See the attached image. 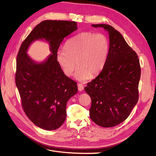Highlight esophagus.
Wrapping results in <instances>:
<instances>
[{"instance_id":"obj_1","label":"esophagus","mask_w":156,"mask_h":156,"mask_svg":"<svg viewBox=\"0 0 156 156\" xmlns=\"http://www.w3.org/2000/svg\"><path fill=\"white\" fill-rule=\"evenodd\" d=\"M78 88L79 91H82L84 89V87L82 84H78Z\"/></svg>"}]
</instances>
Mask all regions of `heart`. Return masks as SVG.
<instances>
[{"mask_svg": "<svg viewBox=\"0 0 156 156\" xmlns=\"http://www.w3.org/2000/svg\"><path fill=\"white\" fill-rule=\"evenodd\" d=\"M109 51L107 36L83 31L69 39L65 44V49L57 50L56 59L67 76L73 75L78 66L75 78L81 82H86L92 75L96 76L102 70Z\"/></svg>", "mask_w": 156, "mask_h": 156, "instance_id": "1", "label": "heart"}]
</instances>
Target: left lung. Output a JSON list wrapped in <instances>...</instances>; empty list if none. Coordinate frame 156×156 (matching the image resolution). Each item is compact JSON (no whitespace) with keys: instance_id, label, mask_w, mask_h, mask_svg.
Wrapping results in <instances>:
<instances>
[{"instance_id":"obj_1","label":"left lung","mask_w":156,"mask_h":156,"mask_svg":"<svg viewBox=\"0 0 156 156\" xmlns=\"http://www.w3.org/2000/svg\"><path fill=\"white\" fill-rule=\"evenodd\" d=\"M109 38V51L101 73L85 87L92 100L90 119L97 125L110 128L123 122L138 100L140 66L137 54L120 33L105 24Z\"/></svg>"}]
</instances>
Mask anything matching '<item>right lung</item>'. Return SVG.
<instances>
[{
  "mask_svg": "<svg viewBox=\"0 0 156 156\" xmlns=\"http://www.w3.org/2000/svg\"><path fill=\"white\" fill-rule=\"evenodd\" d=\"M77 28L75 21L41 22L23 41L17 55L15 81L23 110L36 126L45 130L62 126L66 118L67 102L78 92L76 83L64 75L56 59L64 38ZM38 39L48 42L51 52L40 63L27 54L29 45Z\"/></svg>",
  "mask_w": 156,
  "mask_h": 156,
  "instance_id": "right-lung-1",
  "label": "right lung"
}]
</instances>
